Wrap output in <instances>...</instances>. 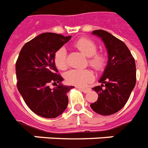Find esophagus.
Returning a JSON list of instances; mask_svg holds the SVG:
<instances>
[{
	"mask_svg": "<svg viewBox=\"0 0 148 148\" xmlns=\"http://www.w3.org/2000/svg\"><path fill=\"white\" fill-rule=\"evenodd\" d=\"M79 88V90H81L82 91L84 92V93H88V92L90 90V88H81V87H80V88Z\"/></svg>",
	"mask_w": 148,
	"mask_h": 148,
	"instance_id": "1",
	"label": "esophagus"
}]
</instances>
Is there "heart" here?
I'll return each instance as SVG.
<instances>
[{"label":"heart","mask_w":148,"mask_h":148,"mask_svg":"<svg viewBox=\"0 0 148 148\" xmlns=\"http://www.w3.org/2000/svg\"><path fill=\"white\" fill-rule=\"evenodd\" d=\"M74 45L83 55L89 58V65L93 69L100 70L104 67L106 57L103 54L97 53V46L93 40L86 37L80 38L75 42ZM54 61L58 69H65L67 67V54L65 48H60L55 52ZM65 79L69 84L84 86L93 81V74L89 69H73L66 73Z\"/></svg>","instance_id":"1"}]
</instances>
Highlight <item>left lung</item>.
Instances as JSON below:
<instances>
[{
    "mask_svg": "<svg viewBox=\"0 0 148 148\" xmlns=\"http://www.w3.org/2000/svg\"><path fill=\"white\" fill-rule=\"evenodd\" d=\"M104 42L108 51V64L102 78L101 85L93 88L98 99L90 107L102 115H110L123 108L130 98L136 82L135 59L123 41L103 30L92 32Z\"/></svg>",
    "mask_w": 148,
    "mask_h": 148,
    "instance_id": "1",
    "label": "left lung"
}]
</instances>
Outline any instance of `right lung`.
Masks as SVG:
<instances>
[{
	"instance_id": "obj_1",
	"label": "right lung",
	"mask_w": 148,
	"mask_h": 148,
	"mask_svg": "<svg viewBox=\"0 0 148 148\" xmlns=\"http://www.w3.org/2000/svg\"><path fill=\"white\" fill-rule=\"evenodd\" d=\"M70 38L43 33L25 44L16 63L18 90L29 108L42 117H58L68 106L67 93L74 87L61 84L54 57ZM50 83L56 87L51 89Z\"/></svg>"
}]
</instances>
